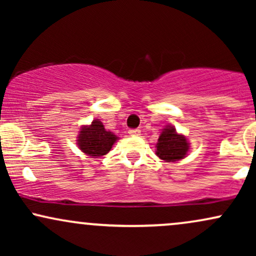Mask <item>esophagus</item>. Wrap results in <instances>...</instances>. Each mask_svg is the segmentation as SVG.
Here are the masks:
<instances>
[{
	"label": "esophagus",
	"mask_w": 256,
	"mask_h": 256,
	"mask_svg": "<svg viewBox=\"0 0 256 256\" xmlns=\"http://www.w3.org/2000/svg\"><path fill=\"white\" fill-rule=\"evenodd\" d=\"M128 134L130 136H138V134H140V128H131V130H128Z\"/></svg>",
	"instance_id": "1"
}]
</instances>
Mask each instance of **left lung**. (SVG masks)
<instances>
[{"label":"left lung","instance_id":"left-lung-1","mask_svg":"<svg viewBox=\"0 0 256 256\" xmlns=\"http://www.w3.org/2000/svg\"><path fill=\"white\" fill-rule=\"evenodd\" d=\"M189 144L186 138L178 134L172 126H167L161 132L156 144V155L165 161H178L186 155Z\"/></svg>","mask_w":256,"mask_h":256}]
</instances>
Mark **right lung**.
<instances>
[{
	"mask_svg": "<svg viewBox=\"0 0 256 256\" xmlns=\"http://www.w3.org/2000/svg\"><path fill=\"white\" fill-rule=\"evenodd\" d=\"M116 140L118 137L110 131H106L104 124L96 119L79 132L78 146L89 156L98 158L107 154Z\"/></svg>",
	"mask_w": 256,
	"mask_h": 256,
	"instance_id": "right-lung-1",
	"label": "right lung"
}]
</instances>
